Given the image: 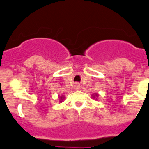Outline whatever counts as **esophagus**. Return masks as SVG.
Wrapping results in <instances>:
<instances>
[{"mask_svg":"<svg viewBox=\"0 0 149 149\" xmlns=\"http://www.w3.org/2000/svg\"><path fill=\"white\" fill-rule=\"evenodd\" d=\"M79 88H80V85H79V83H76V84H75V89H79Z\"/></svg>","mask_w":149,"mask_h":149,"instance_id":"esophagus-1","label":"esophagus"}]
</instances>
